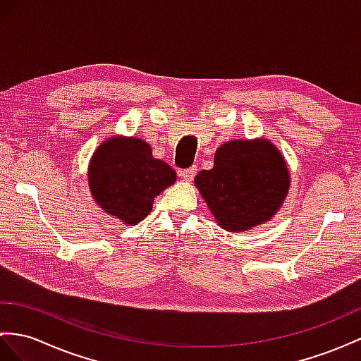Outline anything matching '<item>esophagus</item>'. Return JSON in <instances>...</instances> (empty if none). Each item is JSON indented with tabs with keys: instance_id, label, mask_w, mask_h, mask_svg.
I'll list each match as a JSON object with an SVG mask.
<instances>
[{
	"instance_id": "1",
	"label": "esophagus",
	"mask_w": 361,
	"mask_h": 361,
	"mask_svg": "<svg viewBox=\"0 0 361 361\" xmlns=\"http://www.w3.org/2000/svg\"><path fill=\"white\" fill-rule=\"evenodd\" d=\"M180 175H181V177H183L184 180H186V181H190V180L197 175V166H192V168H188V169L181 171Z\"/></svg>"
}]
</instances>
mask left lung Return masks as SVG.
I'll return each mask as SVG.
<instances>
[{
    "label": "left lung",
    "instance_id": "obj_1",
    "mask_svg": "<svg viewBox=\"0 0 361 361\" xmlns=\"http://www.w3.org/2000/svg\"><path fill=\"white\" fill-rule=\"evenodd\" d=\"M195 186L221 227L245 232L270 221L281 209L290 172L267 138L232 140L218 147L214 168L201 171Z\"/></svg>",
    "mask_w": 361,
    "mask_h": 361
}]
</instances>
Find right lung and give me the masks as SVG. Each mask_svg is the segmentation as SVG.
<instances>
[{"label": "right lung", "mask_w": 361, "mask_h": 361, "mask_svg": "<svg viewBox=\"0 0 361 361\" xmlns=\"http://www.w3.org/2000/svg\"><path fill=\"white\" fill-rule=\"evenodd\" d=\"M177 180L168 163L152 157L137 137H111L102 143L88 168L91 195L106 214L134 226L152 210L154 198Z\"/></svg>", "instance_id": "add662e5"}]
</instances>
